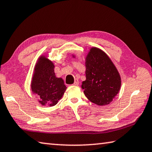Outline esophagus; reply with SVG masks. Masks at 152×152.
Returning a JSON list of instances; mask_svg holds the SVG:
<instances>
[{"instance_id": "esophagus-1", "label": "esophagus", "mask_w": 152, "mask_h": 152, "mask_svg": "<svg viewBox=\"0 0 152 152\" xmlns=\"http://www.w3.org/2000/svg\"><path fill=\"white\" fill-rule=\"evenodd\" d=\"M79 83L78 79H75V82H74L73 85H74V86H78Z\"/></svg>"}]
</instances>
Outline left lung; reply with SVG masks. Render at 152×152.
<instances>
[{"label": "left lung", "mask_w": 152, "mask_h": 152, "mask_svg": "<svg viewBox=\"0 0 152 152\" xmlns=\"http://www.w3.org/2000/svg\"><path fill=\"white\" fill-rule=\"evenodd\" d=\"M86 79L81 85L85 95L97 105H109L121 88V77L115 65L102 49L91 47L86 57Z\"/></svg>", "instance_id": "left-lung-1"}]
</instances>
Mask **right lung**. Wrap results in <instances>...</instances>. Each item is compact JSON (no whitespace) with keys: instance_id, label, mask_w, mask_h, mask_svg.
Returning a JSON list of instances; mask_svg holds the SVG:
<instances>
[{"instance_id":"add662e5","label":"right lung","mask_w":152,"mask_h":152,"mask_svg":"<svg viewBox=\"0 0 152 152\" xmlns=\"http://www.w3.org/2000/svg\"><path fill=\"white\" fill-rule=\"evenodd\" d=\"M54 68V63L45 55L40 56L34 66L31 88L42 105H55L66 89L63 79L56 77Z\"/></svg>"}]
</instances>
